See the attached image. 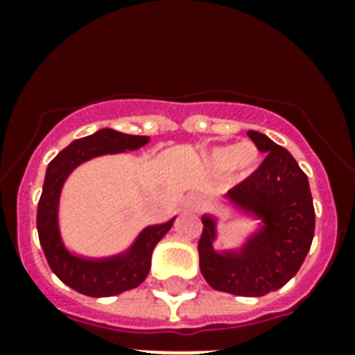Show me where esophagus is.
I'll use <instances>...</instances> for the list:
<instances>
[{
  "instance_id": "1",
  "label": "esophagus",
  "mask_w": 355,
  "mask_h": 355,
  "mask_svg": "<svg viewBox=\"0 0 355 355\" xmlns=\"http://www.w3.org/2000/svg\"><path fill=\"white\" fill-rule=\"evenodd\" d=\"M199 205H200V199L197 197V195H189L188 199H186V206H188V208H197Z\"/></svg>"
}]
</instances>
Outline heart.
<instances>
[{
	"label": "heart",
	"mask_w": 355,
	"mask_h": 355,
	"mask_svg": "<svg viewBox=\"0 0 355 355\" xmlns=\"http://www.w3.org/2000/svg\"><path fill=\"white\" fill-rule=\"evenodd\" d=\"M258 149L252 144L219 145L206 153V166L214 171H232L237 177H247L258 166Z\"/></svg>",
	"instance_id": "obj_1"
}]
</instances>
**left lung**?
I'll use <instances>...</instances> for the list:
<instances>
[{
    "mask_svg": "<svg viewBox=\"0 0 355 355\" xmlns=\"http://www.w3.org/2000/svg\"><path fill=\"white\" fill-rule=\"evenodd\" d=\"M247 134L267 156L227 197L261 217L265 227L241 250L217 254L211 247L216 221L205 216L199 259L200 272L216 291L263 297L286 286L304 263L313 241L315 208L308 177L289 150L256 130Z\"/></svg>",
    "mask_w": 355,
    "mask_h": 355,
    "instance_id": "left-lung-1",
    "label": "left lung"
}]
</instances>
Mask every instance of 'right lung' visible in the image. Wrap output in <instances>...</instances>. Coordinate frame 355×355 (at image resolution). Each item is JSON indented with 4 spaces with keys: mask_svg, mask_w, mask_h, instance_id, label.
Wrapping results in <instances>:
<instances>
[{
    "mask_svg": "<svg viewBox=\"0 0 355 355\" xmlns=\"http://www.w3.org/2000/svg\"><path fill=\"white\" fill-rule=\"evenodd\" d=\"M147 141H149L147 136H132L112 128H101L92 136L75 139L73 144L60 150L47 166L46 180L36 211V228H38L40 245L53 272L66 286L86 297H114L138 287L149 275L150 256L156 243L169 232L173 221L145 228L132 248L123 256L107 259L77 258L64 248L58 234L57 210L62 184L69 173L83 162L90 160L94 156L139 149Z\"/></svg>",
    "mask_w": 355,
    "mask_h": 355,
    "instance_id": "obj_1",
    "label": "right lung"
}]
</instances>
